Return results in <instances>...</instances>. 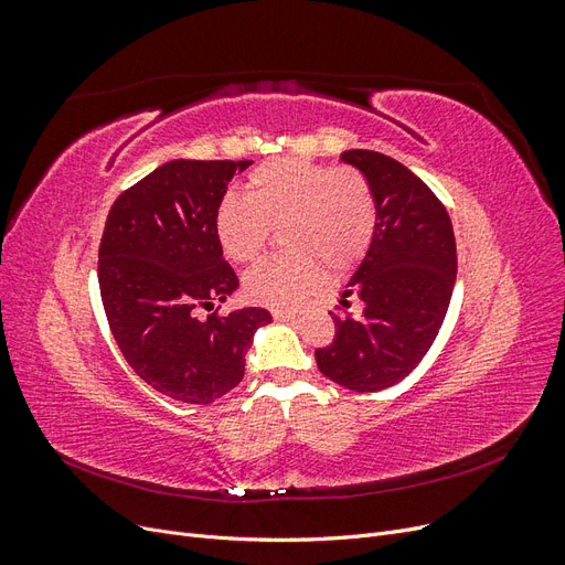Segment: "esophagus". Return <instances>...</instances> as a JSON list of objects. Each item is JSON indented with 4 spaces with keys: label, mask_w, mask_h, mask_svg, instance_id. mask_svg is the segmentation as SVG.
Segmentation results:
<instances>
[{
    "label": "esophagus",
    "mask_w": 565,
    "mask_h": 565,
    "mask_svg": "<svg viewBox=\"0 0 565 565\" xmlns=\"http://www.w3.org/2000/svg\"><path fill=\"white\" fill-rule=\"evenodd\" d=\"M273 318L280 320V322H295L297 320L295 313H287V311H273Z\"/></svg>",
    "instance_id": "esophagus-1"
}]
</instances>
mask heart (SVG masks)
Listing matches in <instances>:
<instances>
[{"instance_id": "heart-1", "label": "heart", "mask_w": 565, "mask_h": 565, "mask_svg": "<svg viewBox=\"0 0 565 565\" xmlns=\"http://www.w3.org/2000/svg\"><path fill=\"white\" fill-rule=\"evenodd\" d=\"M270 228H285L289 254L266 259L245 276V295L268 309L292 311L322 282L363 259L377 228V202L370 181L353 167H328L282 158L256 167L247 198L226 195L216 210V237L235 264L264 252Z\"/></svg>"}]
</instances>
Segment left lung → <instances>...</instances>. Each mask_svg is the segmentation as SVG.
I'll return each mask as SVG.
<instances>
[{
  "mask_svg": "<svg viewBox=\"0 0 565 565\" xmlns=\"http://www.w3.org/2000/svg\"><path fill=\"white\" fill-rule=\"evenodd\" d=\"M377 202V228L344 299L361 316L337 318L330 347L316 351L318 370L351 391H382L405 380L431 349L457 278L452 221L443 202L405 164L374 150H347Z\"/></svg>",
  "mask_w": 565,
  "mask_h": 565,
  "instance_id": "8db88e82",
  "label": "left lung"
}]
</instances>
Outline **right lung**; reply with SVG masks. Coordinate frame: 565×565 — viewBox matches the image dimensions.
Segmentation results:
<instances>
[{
	"mask_svg": "<svg viewBox=\"0 0 565 565\" xmlns=\"http://www.w3.org/2000/svg\"><path fill=\"white\" fill-rule=\"evenodd\" d=\"M249 160H172L115 200L98 247V287L125 361L164 396L207 405L245 377L266 309H212L237 289L216 237V210Z\"/></svg>",
	"mask_w": 565,
	"mask_h": 565,
	"instance_id": "add662e5",
	"label": "right lung"
}]
</instances>
